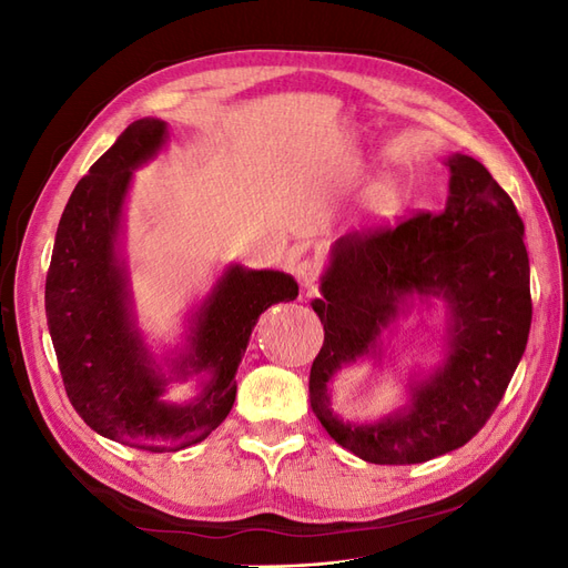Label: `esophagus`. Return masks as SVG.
<instances>
[{
    "label": "esophagus",
    "instance_id": "1",
    "mask_svg": "<svg viewBox=\"0 0 568 568\" xmlns=\"http://www.w3.org/2000/svg\"><path fill=\"white\" fill-rule=\"evenodd\" d=\"M294 272H296L298 284H301L305 291H313L315 284H317V277H320V263L313 261V257H303V261L296 263Z\"/></svg>",
    "mask_w": 568,
    "mask_h": 568
}]
</instances>
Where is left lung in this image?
Instances as JSON below:
<instances>
[{
    "label": "left lung",
    "instance_id": "1",
    "mask_svg": "<svg viewBox=\"0 0 568 568\" xmlns=\"http://www.w3.org/2000/svg\"><path fill=\"white\" fill-rule=\"evenodd\" d=\"M438 215L336 239L313 311L324 343L311 405L341 448L372 464H419L469 443L490 419L526 351L530 267L514 201L471 156L453 153ZM419 300H443L442 363L408 377L406 403L372 423L331 409L328 384L359 358L381 362L383 332Z\"/></svg>",
    "mask_w": 568,
    "mask_h": 568
}]
</instances>
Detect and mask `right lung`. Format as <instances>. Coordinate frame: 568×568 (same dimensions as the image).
<instances>
[{"label":"right lung","instance_id":"right-lung-1","mask_svg":"<svg viewBox=\"0 0 568 568\" xmlns=\"http://www.w3.org/2000/svg\"><path fill=\"white\" fill-rule=\"evenodd\" d=\"M161 118L134 120L73 189L47 272L44 307L63 386L99 436L149 453L203 440L230 415L236 369L270 305L294 301L298 284L280 270L230 263L186 317L182 343L161 355L134 313L125 257V201L134 170L168 144ZM189 378L197 395L166 398Z\"/></svg>","mask_w":568,"mask_h":568}]
</instances>
